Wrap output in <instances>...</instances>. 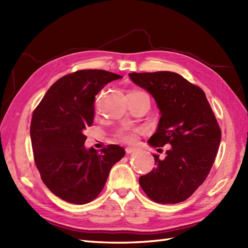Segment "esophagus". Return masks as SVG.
I'll return each mask as SVG.
<instances>
[{"label":"esophagus","mask_w":248,"mask_h":248,"mask_svg":"<svg viewBox=\"0 0 248 248\" xmlns=\"http://www.w3.org/2000/svg\"><path fill=\"white\" fill-rule=\"evenodd\" d=\"M135 150H136V148H133V147H127V148H125V152H127L128 155L133 154Z\"/></svg>","instance_id":"1"}]
</instances>
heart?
Segmentation results:
<instances>
[{"instance_id":"1","label":"heart","mask_w":248,"mask_h":248,"mask_svg":"<svg viewBox=\"0 0 248 248\" xmlns=\"http://www.w3.org/2000/svg\"><path fill=\"white\" fill-rule=\"evenodd\" d=\"M117 138L125 143H133L136 140V132L129 129H123L117 133Z\"/></svg>"}]
</instances>
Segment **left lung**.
Segmentation results:
<instances>
[{"label":"left lung","mask_w":248,"mask_h":248,"mask_svg":"<svg viewBox=\"0 0 248 248\" xmlns=\"http://www.w3.org/2000/svg\"><path fill=\"white\" fill-rule=\"evenodd\" d=\"M136 85L155 98L160 109L155 133L148 144L170 145L164 159L154 155L149 173L140 178L143 191L157 203L184 202L202 186L217 156L220 129L205 93L175 72L129 73Z\"/></svg>","instance_id":"1"}]
</instances>
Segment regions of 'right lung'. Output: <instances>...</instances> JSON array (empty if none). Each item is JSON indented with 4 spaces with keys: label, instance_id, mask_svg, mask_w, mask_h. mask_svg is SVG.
<instances>
[{
    "label": "right lung",
    "instance_id": "1",
    "mask_svg": "<svg viewBox=\"0 0 248 248\" xmlns=\"http://www.w3.org/2000/svg\"><path fill=\"white\" fill-rule=\"evenodd\" d=\"M120 78L98 69L70 73L49 88L34 110L31 140L36 166L46 187L67 202H91L102 191L110 168L125 155L118 145L100 152L87 149L83 133L93 124L96 94Z\"/></svg>",
    "mask_w": 248,
    "mask_h": 248
}]
</instances>
